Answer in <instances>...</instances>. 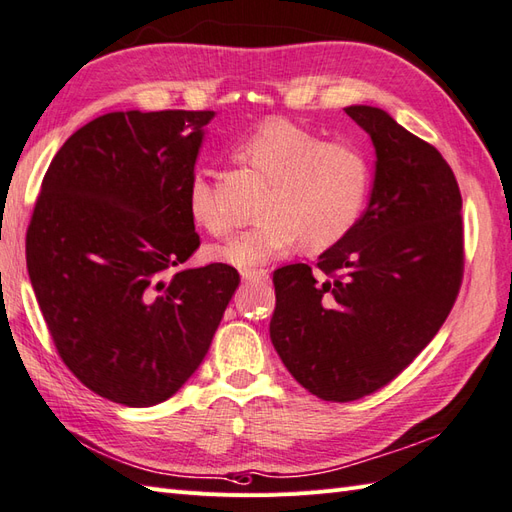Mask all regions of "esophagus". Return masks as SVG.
<instances>
[{
  "mask_svg": "<svg viewBox=\"0 0 512 512\" xmlns=\"http://www.w3.org/2000/svg\"><path fill=\"white\" fill-rule=\"evenodd\" d=\"M242 279L248 283H259V281H268V270H242Z\"/></svg>",
  "mask_w": 512,
  "mask_h": 512,
  "instance_id": "34e87169",
  "label": "esophagus"
}]
</instances>
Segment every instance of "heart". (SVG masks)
Here are the masks:
<instances>
[{"mask_svg":"<svg viewBox=\"0 0 512 512\" xmlns=\"http://www.w3.org/2000/svg\"><path fill=\"white\" fill-rule=\"evenodd\" d=\"M242 157L272 181L261 207L264 220L211 248V259L253 268L290 253L299 242L320 253L344 240L360 220L371 168L353 144L325 141L292 122L272 120L244 141ZM187 209L207 233H229V216L207 172L189 178Z\"/></svg>","mask_w":512,"mask_h":512,"instance_id":"obj_1","label":"heart"}]
</instances>
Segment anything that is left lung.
Listing matches in <instances>:
<instances>
[{
  "mask_svg": "<svg viewBox=\"0 0 512 512\" xmlns=\"http://www.w3.org/2000/svg\"><path fill=\"white\" fill-rule=\"evenodd\" d=\"M347 115L371 137V196L351 233L307 264L275 270L270 340L325 401L395 379L432 342L462 279V198L447 161L377 106Z\"/></svg>",
  "mask_w": 512,
  "mask_h": 512,
  "instance_id": "8db88e82",
  "label": "left lung"
}]
</instances>
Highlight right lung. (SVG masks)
<instances>
[{
  "label": "right lung",
  "instance_id": "add662e5",
  "mask_svg": "<svg viewBox=\"0 0 512 512\" xmlns=\"http://www.w3.org/2000/svg\"><path fill=\"white\" fill-rule=\"evenodd\" d=\"M213 115L95 117L56 152L34 205L28 275L56 349L128 408L192 377L240 285L227 264L181 268L200 244L187 187Z\"/></svg>",
  "mask_w": 512,
  "mask_h": 512
}]
</instances>
